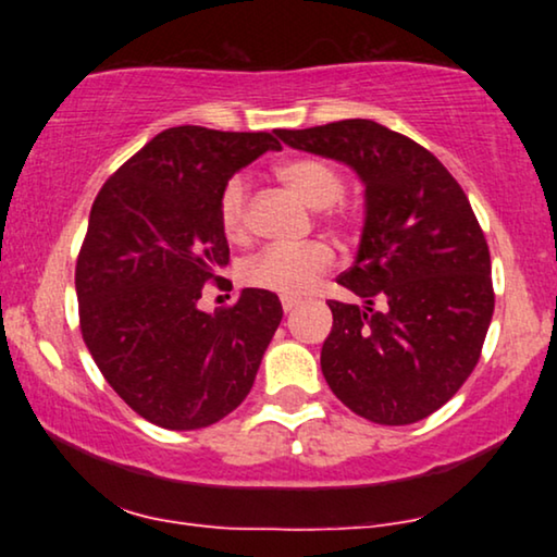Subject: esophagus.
<instances>
[{
	"label": "esophagus",
	"instance_id": "1",
	"mask_svg": "<svg viewBox=\"0 0 557 557\" xmlns=\"http://www.w3.org/2000/svg\"><path fill=\"white\" fill-rule=\"evenodd\" d=\"M281 307H284V311L288 314V311L299 307V299H294V296H281Z\"/></svg>",
	"mask_w": 557,
	"mask_h": 557
}]
</instances>
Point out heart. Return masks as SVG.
I'll list each match as a JSON object with an SVG mask.
<instances>
[{
	"mask_svg": "<svg viewBox=\"0 0 557 557\" xmlns=\"http://www.w3.org/2000/svg\"><path fill=\"white\" fill-rule=\"evenodd\" d=\"M278 180L294 189L309 208L326 210L337 205L345 195V180L330 162L314 157L292 159L281 164ZM220 227L231 240L246 235L248 227V180L243 174H233L225 182L218 200ZM332 265V250L324 243L311 240L304 246H269L261 253L248 258L243 265L246 284L265 292L299 296L309 292V286Z\"/></svg>",
	"mask_w": 557,
	"mask_h": 557,
	"instance_id": "obj_1",
	"label": "heart"
}]
</instances>
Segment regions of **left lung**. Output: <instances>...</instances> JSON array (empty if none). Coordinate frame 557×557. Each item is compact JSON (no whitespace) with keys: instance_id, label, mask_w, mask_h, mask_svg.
Segmentation results:
<instances>
[{"instance_id":"8db88e82","label":"left lung","mask_w":557,"mask_h":557,"mask_svg":"<svg viewBox=\"0 0 557 557\" xmlns=\"http://www.w3.org/2000/svg\"><path fill=\"white\" fill-rule=\"evenodd\" d=\"M276 136L347 164L364 187L360 246L337 278L360 304L330 301L326 385L372 423L423 421L476 368L494 311L490 248L467 195L429 149L375 121Z\"/></svg>"}]
</instances>
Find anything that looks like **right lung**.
I'll return each instance as SVG.
<instances>
[{
  "label": "right lung",
  "instance_id": "obj_1",
  "mask_svg": "<svg viewBox=\"0 0 557 557\" xmlns=\"http://www.w3.org/2000/svg\"><path fill=\"white\" fill-rule=\"evenodd\" d=\"M271 134L174 126L98 193L75 265L81 332L109 385L149 423L195 431L246 400L278 330L281 301L243 288L208 314L202 286L231 261L218 200Z\"/></svg>",
  "mask_w": 557,
  "mask_h": 557
}]
</instances>
